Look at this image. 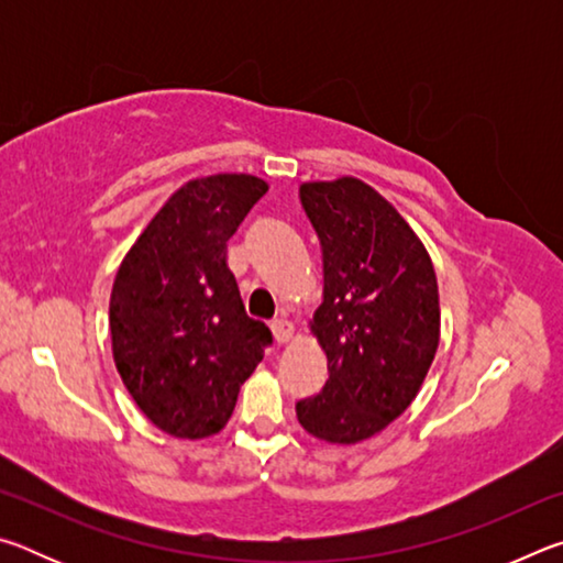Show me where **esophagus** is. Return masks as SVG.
Segmentation results:
<instances>
[{"label": "esophagus", "mask_w": 563, "mask_h": 563, "mask_svg": "<svg viewBox=\"0 0 563 563\" xmlns=\"http://www.w3.org/2000/svg\"><path fill=\"white\" fill-rule=\"evenodd\" d=\"M292 332H295V328H292L290 320L280 318V320L273 322V335H275V340L280 342V345H285V342L292 340Z\"/></svg>", "instance_id": "1"}]
</instances>
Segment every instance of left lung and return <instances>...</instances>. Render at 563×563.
Returning a JSON list of instances; mask_svg holds the SVG:
<instances>
[{"instance_id": "1", "label": "left lung", "mask_w": 563, "mask_h": 563, "mask_svg": "<svg viewBox=\"0 0 563 563\" xmlns=\"http://www.w3.org/2000/svg\"><path fill=\"white\" fill-rule=\"evenodd\" d=\"M300 203L322 247V305L310 330L325 387L295 405L330 444L369 440L412 405L440 345V290L427 247L365 180H310Z\"/></svg>"}]
</instances>
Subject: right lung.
<instances>
[{
	"label": "right lung",
	"mask_w": 563,
	"mask_h": 563,
	"mask_svg": "<svg viewBox=\"0 0 563 563\" xmlns=\"http://www.w3.org/2000/svg\"><path fill=\"white\" fill-rule=\"evenodd\" d=\"M268 190L251 174L194 178L131 245L113 280V362L133 402L180 440L221 432L273 342L245 316L228 241Z\"/></svg>",
	"instance_id": "add662e5"
}]
</instances>
